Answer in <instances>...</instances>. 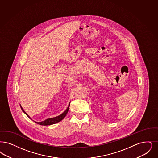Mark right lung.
Returning a JSON list of instances; mask_svg holds the SVG:
<instances>
[{
	"instance_id": "1",
	"label": "right lung",
	"mask_w": 158,
	"mask_h": 158,
	"mask_svg": "<svg viewBox=\"0 0 158 158\" xmlns=\"http://www.w3.org/2000/svg\"><path fill=\"white\" fill-rule=\"evenodd\" d=\"M70 104L69 105V106L67 108V109L63 112V114H61L60 115L56 116V117H55V118H49V119H48L46 120H44L43 122H36V123H38L39 125H44V126H46V125H53V124H55V123H56L57 122L61 121V120L63 119V118L66 116V114L68 112V110H69V109ZM20 107L22 110V111L25 113V114L27 116V117L31 119V118L29 116V115L27 114L24 111V110L23 109V108L22 107V106H20Z\"/></svg>"
}]
</instances>
